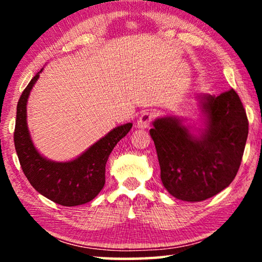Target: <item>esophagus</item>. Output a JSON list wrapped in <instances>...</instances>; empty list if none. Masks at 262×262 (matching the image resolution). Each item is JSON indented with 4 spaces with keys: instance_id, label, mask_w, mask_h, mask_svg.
Returning a JSON list of instances; mask_svg holds the SVG:
<instances>
[{
    "instance_id": "obj_1",
    "label": "esophagus",
    "mask_w": 262,
    "mask_h": 262,
    "mask_svg": "<svg viewBox=\"0 0 262 262\" xmlns=\"http://www.w3.org/2000/svg\"><path fill=\"white\" fill-rule=\"evenodd\" d=\"M154 118L152 113L150 112H144L141 114V117L137 119V122H136V126L137 128H140V129H145V128H148L150 126V122H151Z\"/></svg>"
}]
</instances>
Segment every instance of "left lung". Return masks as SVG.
Masks as SVG:
<instances>
[{
	"label": "left lung",
	"mask_w": 262,
	"mask_h": 262,
	"mask_svg": "<svg viewBox=\"0 0 262 262\" xmlns=\"http://www.w3.org/2000/svg\"><path fill=\"white\" fill-rule=\"evenodd\" d=\"M196 99L200 127L163 115L150 129L163 186L187 202L207 200L232 183L248 134L246 112L233 89L217 97L201 94Z\"/></svg>",
	"instance_id": "left-lung-1"
}]
</instances>
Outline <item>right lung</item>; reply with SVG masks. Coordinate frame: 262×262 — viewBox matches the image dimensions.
Listing matches in <instances>:
<instances>
[{
	"mask_svg": "<svg viewBox=\"0 0 262 262\" xmlns=\"http://www.w3.org/2000/svg\"><path fill=\"white\" fill-rule=\"evenodd\" d=\"M35 74L17 104L15 148L21 170L33 188L51 201L64 207L90 202L105 185V166L113 148L125 137L132 122L118 126L90 145L79 156L56 162L43 156L35 148L28 126V100L39 75Z\"/></svg>",
	"mask_w": 262,
	"mask_h": 262,
	"instance_id": "right-lung-1",
	"label": "right lung"
}]
</instances>
